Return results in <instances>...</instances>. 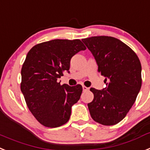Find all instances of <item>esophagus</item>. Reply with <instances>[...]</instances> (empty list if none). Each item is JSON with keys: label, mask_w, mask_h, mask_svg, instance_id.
Returning a JSON list of instances; mask_svg holds the SVG:
<instances>
[{"label": "esophagus", "mask_w": 150, "mask_h": 150, "mask_svg": "<svg viewBox=\"0 0 150 150\" xmlns=\"http://www.w3.org/2000/svg\"><path fill=\"white\" fill-rule=\"evenodd\" d=\"M83 90L87 91V90H89V88L86 87V86H83Z\"/></svg>", "instance_id": "34e87169"}]
</instances>
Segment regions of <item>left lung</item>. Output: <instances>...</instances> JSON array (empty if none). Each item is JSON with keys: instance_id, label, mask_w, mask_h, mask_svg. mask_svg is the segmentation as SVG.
Wrapping results in <instances>:
<instances>
[{"instance_id": "obj_1", "label": "left lung", "mask_w": 150, "mask_h": 150, "mask_svg": "<svg viewBox=\"0 0 150 150\" xmlns=\"http://www.w3.org/2000/svg\"><path fill=\"white\" fill-rule=\"evenodd\" d=\"M93 54L98 71L105 77L106 87L91 88L88 103L91 117L101 125H115L125 118L141 88V64L135 52L119 39L93 36L82 39Z\"/></svg>"}]
</instances>
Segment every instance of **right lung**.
Segmentation results:
<instances>
[{
    "label": "right lung",
    "instance_id": "right-lung-1",
    "mask_svg": "<svg viewBox=\"0 0 150 150\" xmlns=\"http://www.w3.org/2000/svg\"><path fill=\"white\" fill-rule=\"evenodd\" d=\"M86 49L79 39H54L36 45L28 52L22 67L20 88L28 108L42 125L57 127L69 121L83 88L80 84L61 86L57 80L64 72L70 73L73 56Z\"/></svg>",
    "mask_w": 150,
    "mask_h": 150
}]
</instances>
